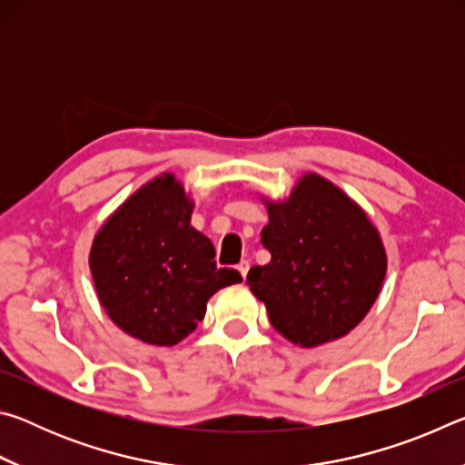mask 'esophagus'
Returning <instances> with one entry per match:
<instances>
[{
  "label": "esophagus",
  "mask_w": 465,
  "mask_h": 465,
  "mask_svg": "<svg viewBox=\"0 0 465 465\" xmlns=\"http://www.w3.org/2000/svg\"><path fill=\"white\" fill-rule=\"evenodd\" d=\"M238 271H240L242 277L246 279V274H248V271H250V261H242V262L238 264Z\"/></svg>",
  "instance_id": "esophagus-1"
}]
</instances>
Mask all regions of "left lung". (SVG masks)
<instances>
[{
  "instance_id": "obj_1",
  "label": "left lung",
  "mask_w": 465,
  "mask_h": 465,
  "mask_svg": "<svg viewBox=\"0 0 465 465\" xmlns=\"http://www.w3.org/2000/svg\"><path fill=\"white\" fill-rule=\"evenodd\" d=\"M261 242L271 262L246 282L264 302L272 328L293 344L318 346L349 334L380 295L388 256L359 204L308 172L282 201L264 199Z\"/></svg>"
}]
</instances>
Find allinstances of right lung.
<instances>
[{
    "label": "right lung",
    "mask_w": 465,
    "mask_h": 465,
    "mask_svg": "<svg viewBox=\"0 0 465 465\" xmlns=\"http://www.w3.org/2000/svg\"><path fill=\"white\" fill-rule=\"evenodd\" d=\"M194 203L174 174H160L110 215L90 250L102 308L123 332L172 346L199 326L209 297L242 282L217 269L215 248L191 225Z\"/></svg>",
    "instance_id": "obj_1"
}]
</instances>
